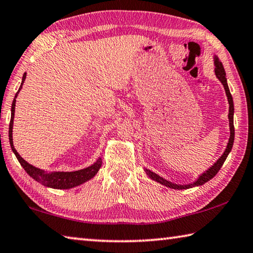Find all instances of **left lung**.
<instances>
[{"instance_id": "left-lung-1", "label": "left lung", "mask_w": 253, "mask_h": 253, "mask_svg": "<svg viewBox=\"0 0 253 253\" xmlns=\"http://www.w3.org/2000/svg\"><path fill=\"white\" fill-rule=\"evenodd\" d=\"M214 74L215 76L218 77V80L221 82V84L224 87V90H226V94H227V97H228V103H229V127H230V138H229L228 141V145H227V148L224 150V153L222 154L221 157H220L217 162L213 164V166H211L208 170H206L201 176H199V178L197 179V180L194 183H189V185H176V183H172L170 181L166 180V179L162 178L158 174H156L155 172L148 170V169H146V172L148 176L153 179V180L157 181L159 183H162V185L166 186L171 188V189H178V190H181V189H189V188L192 187H196V186H201L206 183L207 181H209L210 179H212L215 174L218 173V171L220 170V168L222 167V165L224 163V160L227 159L229 153H230L231 149H232V146H233V140H235V126H233V112H235V107H233V99H232V96L230 94V90H229V87L227 84V79H226V72H224V68L222 66V63L219 61V58L217 56H214Z\"/></svg>"}]
</instances>
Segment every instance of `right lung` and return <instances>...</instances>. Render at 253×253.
<instances>
[{
	"label": "right lung",
	"mask_w": 253,
	"mask_h": 253,
	"mask_svg": "<svg viewBox=\"0 0 253 253\" xmlns=\"http://www.w3.org/2000/svg\"><path fill=\"white\" fill-rule=\"evenodd\" d=\"M26 73H24L22 79V84L18 88L17 93L15 94V97L13 99L12 103V109H11V122H10V128H8V139H10V145L13 150V153L15 154L16 158L18 162H20L21 166L24 168V170L30 174V176L35 179L36 181L42 183L45 187L54 188V189H70V188L80 186L85 181L89 180V179L93 178L97 171L99 170L100 166H102V158H98L97 162L91 165V166L87 167L85 169H81V170L76 171H54V172H45L44 170H41V169L32 166L29 163H26L24 159H23L16 149L14 148V145H13V137H12V128H13V119H14V112H15V98L17 97L18 93L23 86V83L25 81Z\"/></svg>",
	"instance_id": "right-lung-1"
}]
</instances>
